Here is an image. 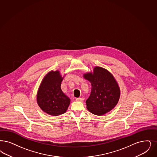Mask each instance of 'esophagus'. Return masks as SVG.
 Masks as SVG:
<instances>
[{"mask_svg":"<svg viewBox=\"0 0 157 157\" xmlns=\"http://www.w3.org/2000/svg\"><path fill=\"white\" fill-rule=\"evenodd\" d=\"M76 101H84V99L83 98H78L76 99Z\"/></svg>","mask_w":157,"mask_h":157,"instance_id":"esophagus-1","label":"esophagus"}]
</instances>
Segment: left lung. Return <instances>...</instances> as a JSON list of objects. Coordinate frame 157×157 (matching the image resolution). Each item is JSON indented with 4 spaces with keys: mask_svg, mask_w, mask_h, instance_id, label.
<instances>
[{
    "mask_svg": "<svg viewBox=\"0 0 157 157\" xmlns=\"http://www.w3.org/2000/svg\"><path fill=\"white\" fill-rule=\"evenodd\" d=\"M83 76L92 85L90 96L86 101L88 110L101 116L112 110L120 96L119 85L113 75L107 69L95 67L93 72L84 74Z\"/></svg>",
    "mask_w": 157,
    "mask_h": 157,
    "instance_id": "8db88e82",
    "label": "left lung"
}]
</instances>
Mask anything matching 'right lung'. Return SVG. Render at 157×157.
<instances>
[{"label":"right lung","instance_id":"right-lung-1","mask_svg":"<svg viewBox=\"0 0 157 157\" xmlns=\"http://www.w3.org/2000/svg\"><path fill=\"white\" fill-rule=\"evenodd\" d=\"M63 78L59 71H51L44 76L38 90V105L51 116L65 113L70 104V99L61 89Z\"/></svg>","mask_w":157,"mask_h":157}]
</instances>
